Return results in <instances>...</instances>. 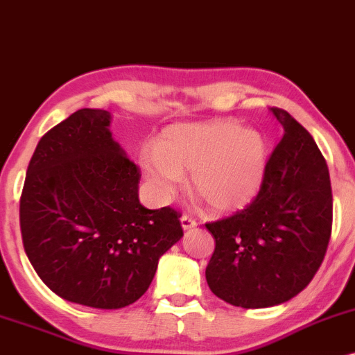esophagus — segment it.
Instances as JSON below:
<instances>
[{
	"label": "esophagus",
	"mask_w": 355,
	"mask_h": 355,
	"mask_svg": "<svg viewBox=\"0 0 355 355\" xmlns=\"http://www.w3.org/2000/svg\"><path fill=\"white\" fill-rule=\"evenodd\" d=\"M181 226H182V230H191V228H194V226H198V221L193 220L191 216H182Z\"/></svg>",
	"instance_id": "1"
}]
</instances>
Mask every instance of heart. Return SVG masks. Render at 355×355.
<instances>
[{
	"instance_id": "heart-1",
	"label": "heart",
	"mask_w": 355,
	"mask_h": 355,
	"mask_svg": "<svg viewBox=\"0 0 355 355\" xmlns=\"http://www.w3.org/2000/svg\"><path fill=\"white\" fill-rule=\"evenodd\" d=\"M139 166L159 199H169L189 171V186L211 209H241L265 178L266 144L260 130L234 121L173 124L156 146H142Z\"/></svg>"
}]
</instances>
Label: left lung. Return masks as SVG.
I'll use <instances>...</instances> for the list:
<instances>
[{
	"mask_svg": "<svg viewBox=\"0 0 355 355\" xmlns=\"http://www.w3.org/2000/svg\"><path fill=\"white\" fill-rule=\"evenodd\" d=\"M284 137L252 205L208 223L216 246L206 282L221 300L266 309L293 298L313 278L332 231L329 167L313 137L285 110L270 109Z\"/></svg>",
	"mask_w": 355,
	"mask_h": 355,
	"instance_id": "left-lung-1",
	"label": "left lung"
}]
</instances>
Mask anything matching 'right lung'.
<instances>
[{
  "label": "right lung",
  "instance_id": "obj_1",
  "mask_svg": "<svg viewBox=\"0 0 355 355\" xmlns=\"http://www.w3.org/2000/svg\"><path fill=\"white\" fill-rule=\"evenodd\" d=\"M107 110L80 109L40 139L19 199L23 246L51 292L115 310L146 293L182 238L179 213L139 201V167Z\"/></svg>",
  "mask_w": 355,
  "mask_h": 355
}]
</instances>
